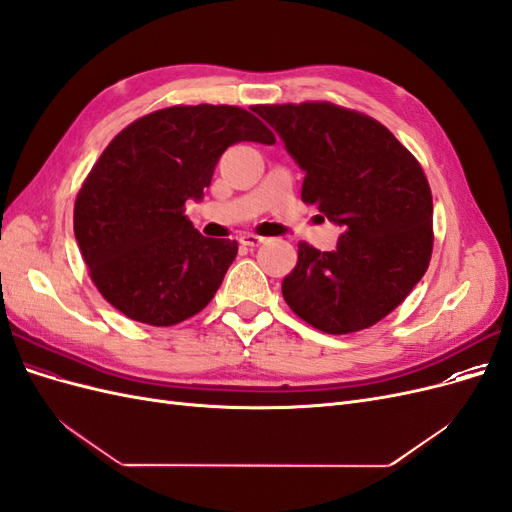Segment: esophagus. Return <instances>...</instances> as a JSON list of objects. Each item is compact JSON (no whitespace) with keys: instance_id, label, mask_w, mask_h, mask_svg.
I'll return each mask as SVG.
<instances>
[{"instance_id":"34e87169","label":"esophagus","mask_w":512,"mask_h":512,"mask_svg":"<svg viewBox=\"0 0 512 512\" xmlns=\"http://www.w3.org/2000/svg\"><path fill=\"white\" fill-rule=\"evenodd\" d=\"M239 241H241V245H247V247H258L260 243H265V239L258 235H252V232H247V235H243Z\"/></svg>"}]
</instances>
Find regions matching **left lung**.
<instances>
[{
	"label": "left lung",
	"instance_id": "8db88e82",
	"mask_svg": "<svg viewBox=\"0 0 512 512\" xmlns=\"http://www.w3.org/2000/svg\"><path fill=\"white\" fill-rule=\"evenodd\" d=\"M305 173L301 198L344 226L337 250L301 241L282 282L290 309L314 329L371 327L425 275L433 200L421 164L380 121L331 102L258 104Z\"/></svg>",
	"mask_w": 512,
	"mask_h": 512
}]
</instances>
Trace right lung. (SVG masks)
Returning <instances> with one entry per match:
<instances>
[{"label": "right lung", "mask_w": 512, "mask_h": 512, "mask_svg": "<svg viewBox=\"0 0 512 512\" xmlns=\"http://www.w3.org/2000/svg\"><path fill=\"white\" fill-rule=\"evenodd\" d=\"M273 145L245 108L168 106L123 128L83 181L74 237L102 297L123 316L173 327L205 309L237 256V241L203 237L185 218L235 143Z\"/></svg>", "instance_id": "obj_1"}]
</instances>
